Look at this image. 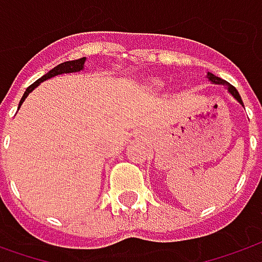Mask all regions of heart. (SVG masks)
Listing matches in <instances>:
<instances>
[{
	"label": "heart",
	"mask_w": 262,
	"mask_h": 262,
	"mask_svg": "<svg viewBox=\"0 0 262 262\" xmlns=\"http://www.w3.org/2000/svg\"><path fill=\"white\" fill-rule=\"evenodd\" d=\"M165 86V83L159 79H149L145 81V89L147 92H159Z\"/></svg>",
	"instance_id": "heart-1"
}]
</instances>
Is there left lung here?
<instances>
[{"label": "left lung", "mask_w": 262, "mask_h": 262, "mask_svg": "<svg viewBox=\"0 0 262 262\" xmlns=\"http://www.w3.org/2000/svg\"><path fill=\"white\" fill-rule=\"evenodd\" d=\"M206 79L209 80L211 83H213V84H222V86L227 87L228 93L231 94V96H232V97H234V99H235V100L238 101V103H239L241 106H244L243 99H241V96H239V93H238V90H236V89L234 86H231L228 81H225V80H222V79H220V77H216L215 74H212V73H209V71L206 73Z\"/></svg>", "instance_id": "obj_1"}]
</instances>
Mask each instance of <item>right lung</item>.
<instances>
[{"label": "right lung", "instance_id": "right-lung-1", "mask_svg": "<svg viewBox=\"0 0 262 262\" xmlns=\"http://www.w3.org/2000/svg\"><path fill=\"white\" fill-rule=\"evenodd\" d=\"M84 63H86V57H81V58H77V60H71V61H66V63H61L56 66L53 70H50L47 74H44L41 79H38L37 81H34L31 86L27 89L24 94H23V97H21V100H19L18 108L21 107V104L24 103V100L27 99V96L33 92L35 87L40 86V83L42 81H46V80L51 79V77H56V76H60V74H69V73H79L84 69Z\"/></svg>", "mask_w": 262, "mask_h": 262}]
</instances>
